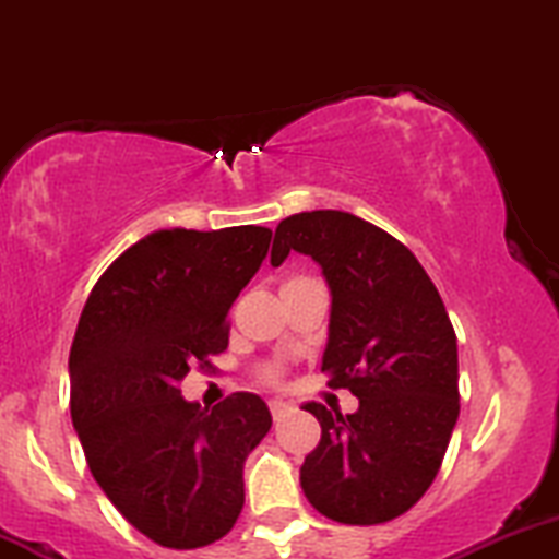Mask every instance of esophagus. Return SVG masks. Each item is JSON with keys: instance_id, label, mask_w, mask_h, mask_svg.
I'll return each mask as SVG.
<instances>
[{"instance_id": "34e87169", "label": "esophagus", "mask_w": 559, "mask_h": 559, "mask_svg": "<svg viewBox=\"0 0 559 559\" xmlns=\"http://www.w3.org/2000/svg\"><path fill=\"white\" fill-rule=\"evenodd\" d=\"M270 414H273V419H278V416H284L286 411L292 408L289 403H286V400H270Z\"/></svg>"}]
</instances>
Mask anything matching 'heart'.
<instances>
[{
    "mask_svg": "<svg viewBox=\"0 0 559 559\" xmlns=\"http://www.w3.org/2000/svg\"><path fill=\"white\" fill-rule=\"evenodd\" d=\"M284 373H286L284 362H264V365H259L257 379L262 381V384L275 386V384H281V381H284Z\"/></svg>",
    "mask_w": 559,
    "mask_h": 559,
    "instance_id": "obj_1",
    "label": "heart"
}]
</instances>
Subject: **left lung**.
Masks as SVG:
<instances>
[{
    "instance_id": "obj_1",
    "label": "left lung",
    "mask_w": 559,
    "mask_h": 559,
    "mask_svg": "<svg viewBox=\"0 0 559 559\" xmlns=\"http://www.w3.org/2000/svg\"><path fill=\"white\" fill-rule=\"evenodd\" d=\"M289 251L319 262L332 292L321 373L359 397L354 414L306 403L321 441L300 467L302 492L326 520L389 522L430 489L460 416L454 326L419 259L365 218L295 213L270 262Z\"/></svg>"
}]
</instances>
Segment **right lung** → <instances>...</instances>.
<instances>
[{
    "label": "right lung",
    "instance_id": "add662e5",
    "mask_svg": "<svg viewBox=\"0 0 559 559\" xmlns=\"http://www.w3.org/2000/svg\"><path fill=\"white\" fill-rule=\"evenodd\" d=\"M273 233L162 229L99 275L70 348V411L88 471L132 527L167 549L224 538L243 509V465L273 416L235 392L186 403L191 368L227 352L229 308Z\"/></svg>",
    "mask_w": 559,
    "mask_h": 559
}]
</instances>
